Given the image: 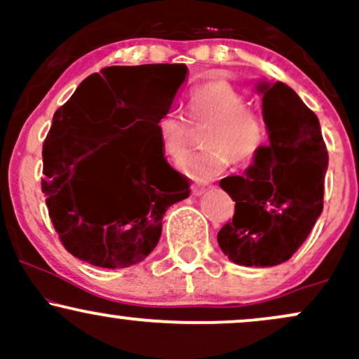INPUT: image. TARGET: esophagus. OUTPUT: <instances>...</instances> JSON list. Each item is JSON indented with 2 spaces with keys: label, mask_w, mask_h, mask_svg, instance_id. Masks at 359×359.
Wrapping results in <instances>:
<instances>
[{
  "label": "esophagus",
  "mask_w": 359,
  "mask_h": 359,
  "mask_svg": "<svg viewBox=\"0 0 359 359\" xmlns=\"http://www.w3.org/2000/svg\"><path fill=\"white\" fill-rule=\"evenodd\" d=\"M192 194L194 196H203V194L208 191V185H201V184H194L192 185Z\"/></svg>",
  "instance_id": "1"
}]
</instances>
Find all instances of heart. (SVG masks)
<instances>
[{
  "instance_id": "b5f03b06",
  "label": "heart",
  "mask_w": 359,
  "mask_h": 359,
  "mask_svg": "<svg viewBox=\"0 0 359 359\" xmlns=\"http://www.w3.org/2000/svg\"><path fill=\"white\" fill-rule=\"evenodd\" d=\"M194 125H208L203 150L179 162L180 170L194 180H209L224 172L229 160L250 165L269 143V125L262 111L248 104L245 94L228 81L196 86L187 96ZM191 121L180 111L168 109L156 121L160 147L165 155L179 158L191 138Z\"/></svg>"
}]
</instances>
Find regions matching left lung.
<instances>
[{
	"instance_id": "obj_1",
	"label": "left lung",
	"mask_w": 359,
	"mask_h": 359,
	"mask_svg": "<svg viewBox=\"0 0 359 359\" xmlns=\"http://www.w3.org/2000/svg\"><path fill=\"white\" fill-rule=\"evenodd\" d=\"M270 143L245 175L224 177L233 221L217 233L222 253L245 266L287 262L314 228L324 205L327 150L319 119L283 82H262Z\"/></svg>"
}]
</instances>
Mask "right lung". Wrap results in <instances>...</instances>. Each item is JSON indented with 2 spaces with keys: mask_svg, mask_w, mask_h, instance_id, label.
<instances>
[{
  "mask_svg": "<svg viewBox=\"0 0 359 359\" xmlns=\"http://www.w3.org/2000/svg\"><path fill=\"white\" fill-rule=\"evenodd\" d=\"M184 64L113 65L90 74L55 111L43 142L42 192L64 248L101 269L145 259L162 217L189 197V179L167 163L156 121L184 84ZM108 147L110 184L90 196L72 182L82 156Z\"/></svg>",
  "mask_w": 359,
  "mask_h": 359,
  "instance_id": "right-lung-1",
  "label": "right lung"
}]
</instances>
